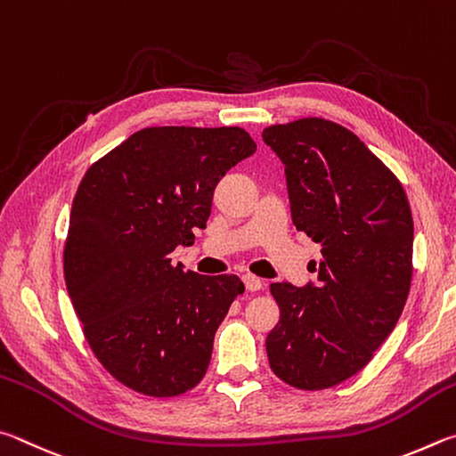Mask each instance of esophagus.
Segmentation results:
<instances>
[{"mask_svg": "<svg viewBox=\"0 0 456 456\" xmlns=\"http://www.w3.org/2000/svg\"><path fill=\"white\" fill-rule=\"evenodd\" d=\"M244 284H246V289H248L250 292H256V290H262V286H265V282L260 281L258 276H254V274H244Z\"/></svg>", "mask_w": 456, "mask_h": 456, "instance_id": "1", "label": "esophagus"}]
</instances>
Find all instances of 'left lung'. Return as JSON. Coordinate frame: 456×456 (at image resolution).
Wrapping results in <instances>:
<instances>
[{"mask_svg":"<svg viewBox=\"0 0 456 456\" xmlns=\"http://www.w3.org/2000/svg\"><path fill=\"white\" fill-rule=\"evenodd\" d=\"M262 138L284 164L294 226L322 246L316 284H270L281 306L266 338L270 369L294 388H332L372 361L403 314L411 206L393 170L345 126L300 118Z\"/></svg>","mask_w":456,"mask_h":456,"instance_id":"1","label":"left lung"}]
</instances>
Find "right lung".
Segmentation results:
<instances>
[{
	"instance_id": "add662e5",
	"label": "right lung",
	"mask_w": 456,
	"mask_h": 456,
	"mask_svg": "<svg viewBox=\"0 0 456 456\" xmlns=\"http://www.w3.org/2000/svg\"><path fill=\"white\" fill-rule=\"evenodd\" d=\"M254 151L242 127H143L79 182L63 246L68 294L95 358L135 393L178 396L204 379L244 284L183 270L170 254L194 242L216 183Z\"/></svg>"
}]
</instances>
